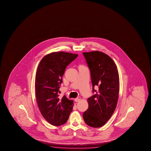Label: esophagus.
<instances>
[{
    "label": "esophagus",
    "instance_id": "esophagus-1",
    "mask_svg": "<svg viewBox=\"0 0 151 151\" xmlns=\"http://www.w3.org/2000/svg\"><path fill=\"white\" fill-rule=\"evenodd\" d=\"M80 99H81V98L80 97H77V98H76V99H74V101H75L76 102H78V101H79Z\"/></svg>",
    "mask_w": 151,
    "mask_h": 151
}]
</instances>
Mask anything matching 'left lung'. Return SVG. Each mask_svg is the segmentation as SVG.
Segmentation results:
<instances>
[{"instance_id": "1", "label": "left lung", "mask_w": 151, "mask_h": 151, "mask_svg": "<svg viewBox=\"0 0 151 151\" xmlns=\"http://www.w3.org/2000/svg\"><path fill=\"white\" fill-rule=\"evenodd\" d=\"M90 71L92 91L88 99L89 107L83 114L85 123L92 127L104 125L115 111L119 91V78L113 59L99 51L83 52ZM98 87L97 91L94 87Z\"/></svg>"}]
</instances>
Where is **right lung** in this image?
<instances>
[{
	"mask_svg": "<svg viewBox=\"0 0 151 151\" xmlns=\"http://www.w3.org/2000/svg\"><path fill=\"white\" fill-rule=\"evenodd\" d=\"M78 54L56 52L43 58L38 64L35 78L36 97L41 114L55 126L63 125L69 119L73 102L65 96L59 98L60 85L67 66Z\"/></svg>",
	"mask_w": 151,
	"mask_h": 151,
	"instance_id": "1",
	"label": "right lung"
}]
</instances>
